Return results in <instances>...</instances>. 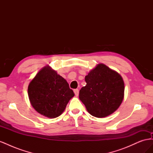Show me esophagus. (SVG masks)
Here are the masks:
<instances>
[{
    "mask_svg": "<svg viewBox=\"0 0 153 153\" xmlns=\"http://www.w3.org/2000/svg\"><path fill=\"white\" fill-rule=\"evenodd\" d=\"M74 93H75V94L76 96H78V94H79V91H78V89H74Z\"/></svg>",
    "mask_w": 153,
    "mask_h": 153,
    "instance_id": "34e87169",
    "label": "esophagus"
}]
</instances>
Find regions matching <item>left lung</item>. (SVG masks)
Listing matches in <instances>:
<instances>
[{
  "label": "left lung",
  "instance_id": "1",
  "mask_svg": "<svg viewBox=\"0 0 153 153\" xmlns=\"http://www.w3.org/2000/svg\"><path fill=\"white\" fill-rule=\"evenodd\" d=\"M79 98L92 116L102 118L117 110L124 98L122 76L103 64H99L85 76Z\"/></svg>",
  "mask_w": 153,
  "mask_h": 153
}]
</instances>
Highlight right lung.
<instances>
[{
    "instance_id": "obj_1",
    "label": "right lung",
    "mask_w": 153,
    "mask_h": 153,
    "mask_svg": "<svg viewBox=\"0 0 153 153\" xmlns=\"http://www.w3.org/2000/svg\"><path fill=\"white\" fill-rule=\"evenodd\" d=\"M28 95L37 112L53 119L62 114L75 94L64 78L49 66H46L30 81Z\"/></svg>"
}]
</instances>
